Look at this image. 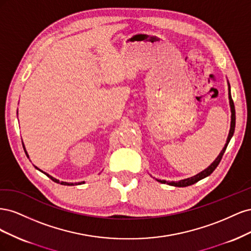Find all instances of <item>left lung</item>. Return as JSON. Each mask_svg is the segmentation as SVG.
I'll return each mask as SVG.
<instances>
[{
	"mask_svg": "<svg viewBox=\"0 0 251 251\" xmlns=\"http://www.w3.org/2000/svg\"><path fill=\"white\" fill-rule=\"evenodd\" d=\"M228 98H229V104H230V111H231V121H230V130H229V134H228V137H227V140H226V143L225 146L223 148V150L221 151V153L219 154V156L216 158V160L212 162L207 169H205L204 171H202L201 173L197 174L196 176L194 177H191V178H187V179H184V180H180V181H172V182H169V181H165V180H158V182H161V183H166L169 185H172V186H177V187H185V186H188V185H192V184H195L196 182L200 181L201 179L205 178L209 176V175L214 172L216 170L217 166L219 165L220 161H221V159L225 153V150L227 148V146H228V143L232 137V135L234 133V127H235V110H234V104H233V100L231 98V93H230V85L228 82Z\"/></svg>",
	"mask_w": 251,
	"mask_h": 251,
	"instance_id": "1",
	"label": "left lung"
}]
</instances>
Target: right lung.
Here are the masks:
<instances>
[{"instance_id": "add662e5", "label": "right lung", "mask_w": 251, "mask_h": 251, "mask_svg": "<svg viewBox=\"0 0 251 251\" xmlns=\"http://www.w3.org/2000/svg\"><path fill=\"white\" fill-rule=\"evenodd\" d=\"M23 148H24V150H25L24 144H23ZM25 153H26V155H27V157H28V154H27L26 150H25ZM35 169H37L36 166H35ZM37 170H39V171H40V172H42V173H44V172H43V171H41L40 169H37ZM44 174H45V175H47V176H48V177H49V178H50L52 181H54V182H56V183H60V184H63V185H75V184L77 185V184H83V183H85V181H82V182H78V183H74V184H73V183H69V182H63V181L60 182L59 180H57V179H55V178H53L52 176H50V175H48L47 173H44Z\"/></svg>"}]
</instances>
